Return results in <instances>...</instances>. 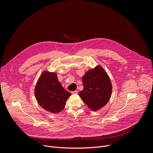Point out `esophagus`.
<instances>
[{
	"instance_id": "esophagus-1",
	"label": "esophagus",
	"mask_w": 153,
	"mask_h": 153,
	"mask_svg": "<svg viewBox=\"0 0 153 153\" xmlns=\"http://www.w3.org/2000/svg\"><path fill=\"white\" fill-rule=\"evenodd\" d=\"M77 93H78L77 91H74L71 92V94H77Z\"/></svg>"
}]
</instances>
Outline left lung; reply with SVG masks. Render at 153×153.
Wrapping results in <instances>:
<instances>
[{"label":"left lung","mask_w":153,"mask_h":153,"mask_svg":"<svg viewBox=\"0 0 153 153\" xmlns=\"http://www.w3.org/2000/svg\"><path fill=\"white\" fill-rule=\"evenodd\" d=\"M83 90L79 95L91 110L97 111L105 106L112 94V83L106 71L97 65L82 77Z\"/></svg>","instance_id":"obj_1"}]
</instances>
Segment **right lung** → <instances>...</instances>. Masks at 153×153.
<instances>
[{"label": "right lung", "mask_w": 153, "mask_h": 153, "mask_svg": "<svg viewBox=\"0 0 153 153\" xmlns=\"http://www.w3.org/2000/svg\"><path fill=\"white\" fill-rule=\"evenodd\" d=\"M34 94L39 105L53 114L62 111L71 95L59 82L55 72L43 71L38 79Z\"/></svg>", "instance_id": "obj_1"}]
</instances>
